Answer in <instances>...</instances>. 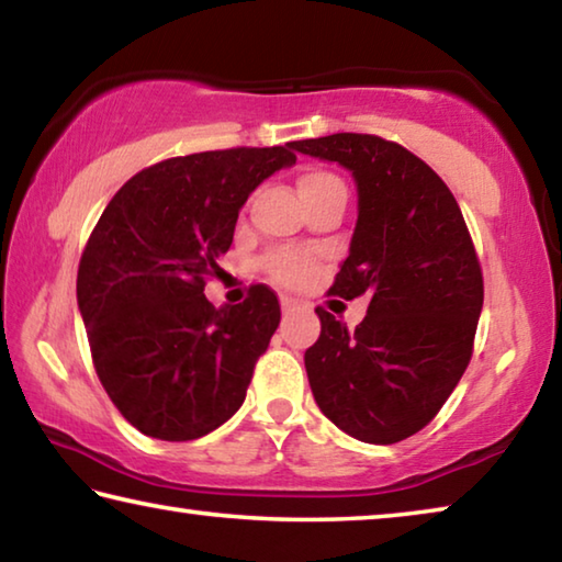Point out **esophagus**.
I'll list each match as a JSON object with an SVG mask.
<instances>
[{"label":"esophagus","instance_id":"esophagus-1","mask_svg":"<svg viewBox=\"0 0 562 562\" xmlns=\"http://www.w3.org/2000/svg\"><path fill=\"white\" fill-rule=\"evenodd\" d=\"M280 304H282V312H284V315H290V312L297 310V300L288 297V294H282V297H280Z\"/></svg>","mask_w":562,"mask_h":562}]
</instances>
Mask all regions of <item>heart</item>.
<instances>
[{
    "mask_svg": "<svg viewBox=\"0 0 562 562\" xmlns=\"http://www.w3.org/2000/svg\"><path fill=\"white\" fill-rule=\"evenodd\" d=\"M327 188H345L341 180L325 170H310L300 178V193H317V190ZM265 270H268L274 280L292 284L300 282L310 274V255L297 252V250H278L268 255L265 260Z\"/></svg>",
    "mask_w": 562,
    "mask_h": 562,
    "instance_id": "heart-1",
    "label": "heart"
}]
</instances>
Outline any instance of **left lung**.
Returning a JSON list of instances; mask_svg holds the SVG:
<instances>
[{
	"mask_svg": "<svg viewBox=\"0 0 562 562\" xmlns=\"http://www.w3.org/2000/svg\"><path fill=\"white\" fill-rule=\"evenodd\" d=\"M294 150L347 168L357 225L331 292L367 297L347 329L317 310L319 339L304 369L319 412L364 443H396L439 414L469 367L483 278L461 207L406 148L367 133L294 140Z\"/></svg>",
	"mask_w": 562,
	"mask_h": 562,
	"instance_id": "obj_1",
	"label": "left lung"
}]
</instances>
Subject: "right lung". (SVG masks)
Wrapping results in <instances>:
<instances>
[{
	"mask_svg": "<svg viewBox=\"0 0 562 562\" xmlns=\"http://www.w3.org/2000/svg\"><path fill=\"white\" fill-rule=\"evenodd\" d=\"M292 146L164 160L133 176L93 227L76 300L101 384L140 434L193 441L243 406L280 302L255 284L215 310L203 290L252 190L294 166Z\"/></svg>",
	"mask_w": 562,
	"mask_h": 562,
	"instance_id": "add662e5",
	"label": "right lung"
}]
</instances>
